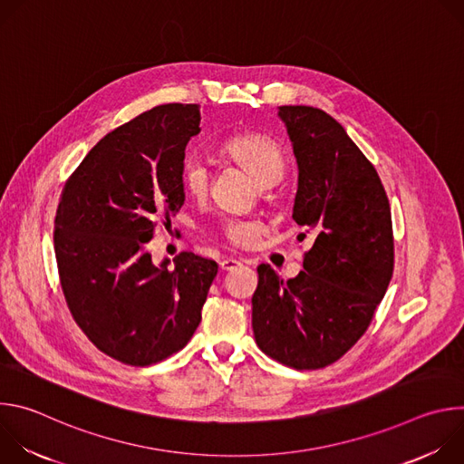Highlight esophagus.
I'll list each match as a JSON object with an SVG mask.
<instances>
[{
    "label": "esophagus",
    "instance_id": "1",
    "mask_svg": "<svg viewBox=\"0 0 464 464\" xmlns=\"http://www.w3.org/2000/svg\"><path fill=\"white\" fill-rule=\"evenodd\" d=\"M238 266H242V262H240L238 258H229V256H226V258L220 260V270H222V272H231V270H235V268H238Z\"/></svg>",
    "mask_w": 464,
    "mask_h": 464
}]
</instances>
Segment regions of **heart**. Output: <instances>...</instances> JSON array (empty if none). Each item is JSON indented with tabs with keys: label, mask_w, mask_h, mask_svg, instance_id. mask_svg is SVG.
<instances>
[{
	"label": "heart",
	"mask_w": 464,
	"mask_h": 464,
	"mask_svg": "<svg viewBox=\"0 0 464 464\" xmlns=\"http://www.w3.org/2000/svg\"><path fill=\"white\" fill-rule=\"evenodd\" d=\"M222 152L249 172L262 187H272L281 181L286 169L283 147L268 136H235L222 145ZM181 183L185 192L196 200H202L209 188V170L204 161L188 158L181 167ZM224 237L237 247L253 246L262 226L255 220H229L222 226Z\"/></svg>",
	"instance_id": "b5f03b06"
}]
</instances>
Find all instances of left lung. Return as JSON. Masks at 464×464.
I'll list each match as a JSON object with an SVG mask.
<instances>
[{
    "label": "left lung",
    "instance_id": "8db88e82",
    "mask_svg": "<svg viewBox=\"0 0 464 464\" xmlns=\"http://www.w3.org/2000/svg\"><path fill=\"white\" fill-rule=\"evenodd\" d=\"M297 160L292 218L312 237L303 268L260 264L251 324L258 349L294 369L340 360L367 330L394 266L391 208L372 163L345 128L312 106H279Z\"/></svg>",
    "mask_w": 464,
    "mask_h": 464
}]
</instances>
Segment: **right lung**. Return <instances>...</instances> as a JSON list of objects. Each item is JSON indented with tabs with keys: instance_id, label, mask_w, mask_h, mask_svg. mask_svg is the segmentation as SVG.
I'll list each match as a JSON object with an SVG mask.
<instances>
[{
	"instance_id": "add662e5",
	"label": "right lung",
	"mask_w": 464,
	"mask_h": 464,
	"mask_svg": "<svg viewBox=\"0 0 464 464\" xmlns=\"http://www.w3.org/2000/svg\"><path fill=\"white\" fill-rule=\"evenodd\" d=\"M200 106L161 104L106 134L65 181L54 217L60 286L75 323L110 358L145 367L187 345L218 264L147 242L185 202L181 167Z\"/></svg>"
}]
</instances>
